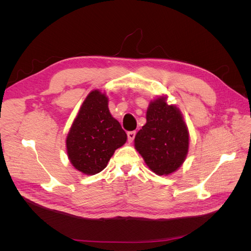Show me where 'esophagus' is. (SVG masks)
Here are the masks:
<instances>
[{"label":"esophagus","mask_w":251,"mask_h":251,"mask_svg":"<svg viewBox=\"0 0 251 251\" xmlns=\"http://www.w3.org/2000/svg\"><path fill=\"white\" fill-rule=\"evenodd\" d=\"M135 135H136V132H135V131L127 132V141H128V142H133V140H134V138H135Z\"/></svg>","instance_id":"34e87169"}]
</instances>
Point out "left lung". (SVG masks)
<instances>
[{
    "mask_svg": "<svg viewBox=\"0 0 251 251\" xmlns=\"http://www.w3.org/2000/svg\"><path fill=\"white\" fill-rule=\"evenodd\" d=\"M188 131L179 109L159 97L147 111V124L136 134L135 148L157 175L177 171L188 151Z\"/></svg>",
    "mask_w": 251,
    "mask_h": 251,
    "instance_id": "obj_1",
    "label": "left lung"
}]
</instances>
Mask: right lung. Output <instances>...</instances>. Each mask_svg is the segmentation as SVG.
<instances>
[{"mask_svg":"<svg viewBox=\"0 0 251 251\" xmlns=\"http://www.w3.org/2000/svg\"><path fill=\"white\" fill-rule=\"evenodd\" d=\"M126 134L108 108V98L92 91L83 101L66 140L67 153L77 171L95 175L107 166Z\"/></svg>","mask_w":251,"mask_h":251,"instance_id":"obj_1","label":"right lung"}]
</instances>
